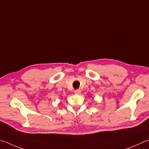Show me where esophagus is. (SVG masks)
Masks as SVG:
<instances>
[{"label":"esophagus","instance_id":"34e87169","mask_svg":"<svg viewBox=\"0 0 149 149\" xmlns=\"http://www.w3.org/2000/svg\"><path fill=\"white\" fill-rule=\"evenodd\" d=\"M74 93H75V94H77V95H80V93H81V90H80V89L76 90L74 91Z\"/></svg>","mask_w":149,"mask_h":149}]
</instances>
